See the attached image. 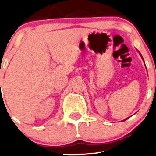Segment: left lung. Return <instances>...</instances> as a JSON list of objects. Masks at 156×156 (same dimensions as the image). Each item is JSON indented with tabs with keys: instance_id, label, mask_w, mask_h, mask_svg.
<instances>
[{
	"instance_id": "obj_1",
	"label": "left lung",
	"mask_w": 156,
	"mask_h": 156,
	"mask_svg": "<svg viewBox=\"0 0 156 156\" xmlns=\"http://www.w3.org/2000/svg\"><path fill=\"white\" fill-rule=\"evenodd\" d=\"M140 55H141V54H140ZM141 57H142V55H141ZM142 58H143V57H142ZM126 119H125V120H126ZM125 120H124V121H125Z\"/></svg>"
}]
</instances>
